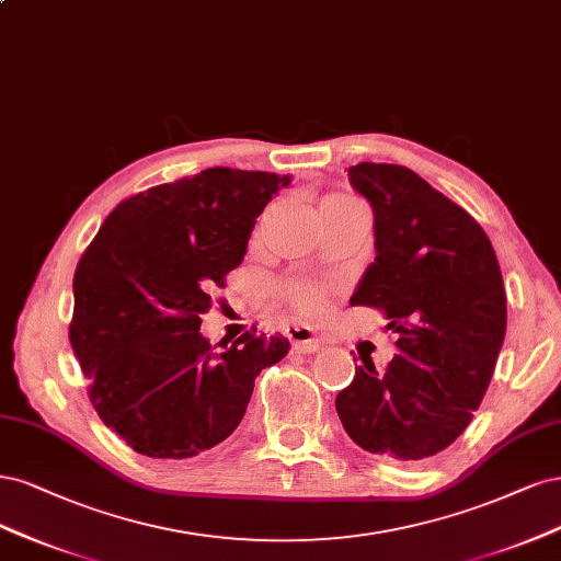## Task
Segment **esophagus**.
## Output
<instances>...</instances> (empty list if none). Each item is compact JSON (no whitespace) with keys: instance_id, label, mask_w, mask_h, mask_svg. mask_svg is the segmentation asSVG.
Here are the masks:
<instances>
[{"instance_id":"obj_1","label":"esophagus","mask_w":561,"mask_h":561,"mask_svg":"<svg viewBox=\"0 0 561 561\" xmlns=\"http://www.w3.org/2000/svg\"><path fill=\"white\" fill-rule=\"evenodd\" d=\"M284 333L288 340H291L294 350L302 354H312L321 347V340L317 337V333L310 327H302V323H291V327H286Z\"/></svg>"}]
</instances>
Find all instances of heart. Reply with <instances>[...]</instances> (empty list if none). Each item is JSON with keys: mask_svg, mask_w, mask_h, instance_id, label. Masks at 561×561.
<instances>
[{"mask_svg": "<svg viewBox=\"0 0 561 561\" xmlns=\"http://www.w3.org/2000/svg\"><path fill=\"white\" fill-rule=\"evenodd\" d=\"M331 197H347V195H331ZM288 298L294 300L296 307H300L302 312H314L323 305V291L319 286L312 284H296L288 288Z\"/></svg>", "mask_w": 561, "mask_h": 561, "instance_id": "heart-1", "label": "heart"}]
</instances>
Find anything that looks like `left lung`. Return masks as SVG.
<instances>
[{
	"instance_id": "1",
	"label": "left lung",
	"mask_w": 561,
	"mask_h": 561,
	"mask_svg": "<svg viewBox=\"0 0 561 561\" xmlns=\"http://www.w3.org/2000/svg\"><path fill=\"white\" fill-rule=\"evenodd\" d=\"M375 214V263L352 305L375 307L399 333L389 366L370 358L335 399L347 436L387 459L438 455L471 424L505 335L494 247L471 214L420 174L389 162L350 168Z\"/></svg>"
}]
</instances>
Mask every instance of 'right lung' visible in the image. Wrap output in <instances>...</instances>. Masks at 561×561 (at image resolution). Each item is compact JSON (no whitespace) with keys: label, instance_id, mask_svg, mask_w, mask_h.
<instances>
[{"label":"right lung","instance_id":"add662e5","mask_svg":"<svg viewBox=\"0 0 561 561\" xmlns=\"http://www.w3.org/2000/svg\"><path fill=\"white\" fill-rule=\"evenodd\" d=\"M291 176L209 168L123 201L75 273L69 342L100 420L139 455L188 459L242 422L254 379L288 352L256 327L221 352L201 335L214 288Z\"/></svg>","mask_w":561,"mask_h":561}]
</instances>
